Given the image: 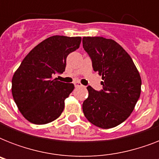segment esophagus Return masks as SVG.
<instances>
[{"label":"esophagus","instance_id":"1","mask_svg":"<svg viewBox=\"0 0 159 159\" xmlns=\"http://www.w3.org/2000/svg\"><path fill=\"white\" fill-rule=\"evenodd\" d=\"M74 86L76 87H82V85L79 82H74Z\"/></svg>","mask_w":159,"mask_h":159}]
</instances>
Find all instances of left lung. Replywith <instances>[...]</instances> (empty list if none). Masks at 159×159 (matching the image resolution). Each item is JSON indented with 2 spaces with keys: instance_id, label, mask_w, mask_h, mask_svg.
Returning a JSON list of instances; mask_svg holds the SVG:
<instances>
[{
  "instance_id": "8db88e82",
  "label": "left lung",
  "mask_w": 159,
  "mask_h": 159,
  "mask_svg": "<svg viewBox=\"0 0 159 159\" xmlns=\"http://www.w3.org/2000/svg\"><path fill=\"white\" fill-rule=\"evenodd\" d=\"M82 44L95 72L102 76V90L87 87L82 104L86 118L94 125L110 129L130 116L141 92V77L133 60L118 43L103 37H83Z\"/></svg>"
}]
</instances>
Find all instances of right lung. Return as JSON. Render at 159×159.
I'll use <instances>...</instances> for the list:
<instances>
[{"label":"right lung","instance_id":"1","mask_svg":"<svg viewBox=\"0 0 159 159\" xmlns=\"http://www.w3.org/2000/svg\"><path fill=\"white\" fill-rule=\"evenodd\" d=\"M81 37L54 35L46 39L26 55L12 77V96L25 118L44 125L58 118L64 101L74 89L72 83L53 79L65 71L70 53L79 48Z\"/></svg>","mask_w":159,"mask_h":159}]
</instances>
